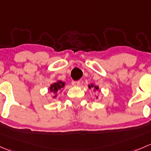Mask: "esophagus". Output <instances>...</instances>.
Returning <instances> with one entry per match:
<instances>
[{"label": "esophagus", "mask_w": 151, "mask_h": 151, "mask_svg": "<svg viewBox=\"0 0 151 151\" xmlns=\"http://www.w3.org/2000/svg\"><path fill=\"white\" fill-rule=\"evenodd\" d=\"M80 84H81V82L79 81H72V85L74 86H80Z\"/></svg>", "instance_id": "esophagus-1"}]
</instances>
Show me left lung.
Wrapping results in <instances>:
<instances>
[{"mask_svg":"<svg viewBox=\"0 0 151 151\" xmlns=\"http://www.w3.org/2000/svg\"><path fill=\"white\" fill-rule=\"evenodd\" d=\"M88 87L89 88H92L93 91H94V92H96L97 91H98L99 89V87L98 86H95L94 84H93V83H91V84H88ZM96 97V99H98V97H97V96L95 95Z\"/></svg>","mask_w":151,"mask_h":151,"instance_id":"8db88e82","label":"left lung"}]
</instances>
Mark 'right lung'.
<instances>
[{
	"label": "right lung",
	"mask_w": 151,
	"mask_h": 151,
	"mask_svg": "<svg viewBox=\"0 0 151 151\" xmlns=\"http://www.w3.org/2000/svg\"><path fill=\"white\" fill-rule=\"evenodd\" d=\"M65 85V82L60 80H57V81L54 82V83H53L52 84L50 85L49 90V91H50V93L52 94V98H56V97H57L59 91H60V93L63 91Z\"/></svg>",
	"instance_id": "1"
}]
</instances>
